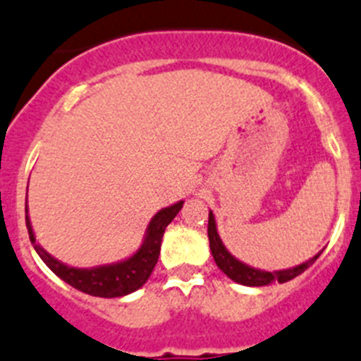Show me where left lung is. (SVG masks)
<instances>
[{"label": "left lung", "mask_w": 361, "mask_h": 361, "mask_svg": "<svg viewBox=\"0 0 361 361\" xmlns=\"http://www.w3.org/2000/svg\"><path fill=\"white\" fill-rule=\"evenodd\" d=\"M209 241H210V252H212V257L216 261L217 268L223 271L228 279H232L233 282L243 286H252V288H257V286H268L271 282H288L291 279H295L297 275H300L302 271H306L318 257L320 253L310 259V261L302 262V264L293 266V268L286 269H277V271H266V269L253 268V266L246 264V262L239 261L237 257H233L232 253L226 250L225 243L221 241L219 233H217V223L216 217H214L212 210H209Z\"/></svg>", "instance_id": "obj_1"}]
</instances>
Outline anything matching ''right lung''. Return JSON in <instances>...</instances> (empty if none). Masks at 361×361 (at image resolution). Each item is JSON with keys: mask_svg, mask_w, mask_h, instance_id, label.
<instances>
[{"mask_svg": "<svg viewBox=\"0 0 361 361\" xmlns=\"http://www.w3.org/2000/svg\"><path fill=\"white\" fill-rule=\"evenodd\" d=\"M183 203V200L178 201V203L171 204V207L158 210L152 216V219L149 221L147 230H145L144 241H142L140 248L136 250L133 255L122 259V261L92 266V268L70 266L66 262L59 261V259H55L54 255H50L35 239L30 216H28V204L25 207V212H27L28 235H30L34 250L57 277L63 279L64 282H68V284L73 286L75 290L82 291V293L102 298H116L140 290L142 286L147 282V279L151 277L152 269H154L158 262V255H160L161 237H164L165 228L178 216Z\"/></svg>", "mask_w": 361, "mask_h": 361, "instance_id": "right-lung-1", "label": "right lung"}]
</instances>
